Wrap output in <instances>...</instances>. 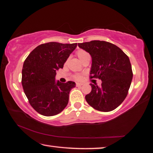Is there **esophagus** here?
Returning a JSON list of instances; mask_svg holds the SVG:
<instances>
[{
	"label": "esophagus",
	"instance_id": "1",
	"mask_svg": "<svg viewBox=\"0 0 153 153\" xmlns=\"http://www.w3.org/2000/svg\"><path fill=\"white\" fill-rule=\"evenodd\" d=\"M83 84H82V83H76V86H82Z\"/></svg>",
	"mask_w": 153,
	"mask_h": 153
}]
</instances>
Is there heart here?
I'll list each match as a JSON object with an SVG mask.
<instances>
[{"label":"heart","instance_id":"b5f03b06","mask_svg":"<svg viewBox=\"0 0 153 153\" xmlns=\"http://www.w3.org/2000/svg\"><path fill=\"white\" fill-rule=\"evenodd\" d=\"M77 56H78V58L81 60V61H82L87 56H88V53H87L86 51H85L84 50H82V49H79L77 51ZM74 77L76 80H81L82 79V76L81 75H79V74H77V75H75L74 76Z\"/></svg>","mask_w":153,"mask_h":153}]
</instances>
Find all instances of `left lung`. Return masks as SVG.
<instances>
[{
  "instance_id": "1",
  "label": "left lung",
  "mask_w": 153,
  "mask_h": 153,
  "mask_svg": "<svg viewBox=\"0 0 153 153\" xmlns=\"http://www.w3.org/2000/svg\"><path fill=\"white\" fill-rule=\"evenodd\" d=\"M79 48L91 55L90 78L101 79L100 86L90 84L92 90L85 98L96 110L111 111L125 100L133 77L129 57L112 43L92 40L79 43Z\"/></svg>"
}]
</instances>
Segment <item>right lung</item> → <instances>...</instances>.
I'll return each instance as SVG.
<instances>
[{
	"mask_svg": "<svg viewBox=\"0 0 153 153\" xmlns=\"http://www.w3.org/2000/svg\"><path fill=\"white\" fill-rule=\"evenodd\" d=\"M76 46L77 43L42 44L33 49L25 60L23 88L31 106L41 115H57L68 104L69 92L76 83L56 82L55 76Z\"/></svg>",
	"mask_w": 153,
	"mask_h": 153,
	"instance_id": "obj_1",
	"label": "right lung"
}]
</instances>
